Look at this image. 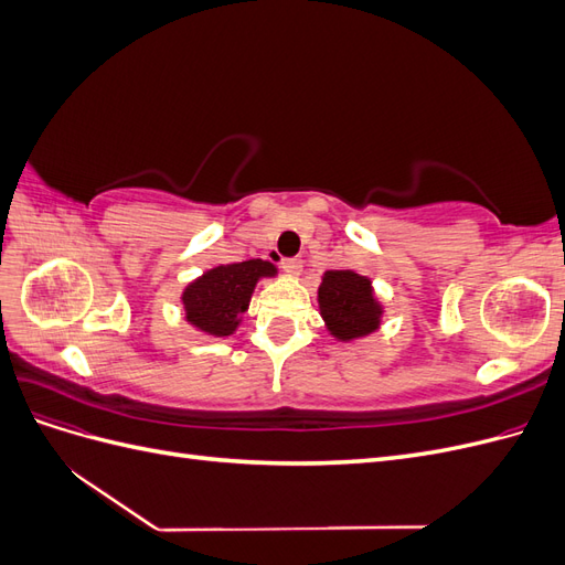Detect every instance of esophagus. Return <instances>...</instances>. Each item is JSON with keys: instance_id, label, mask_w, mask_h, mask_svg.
Returning <instances> with one entry per match:
<instances>
[{"instance_id": "esophagus-1", "label": "esophagus", "mask_w": 565, "mask_h": 565, "mask_svg": "<svg viewBox=\"0 0 565 565\" xmlns=\"http://www.w3.org/2000/svg\"><path fill=\"white\" fill-rule=\"evenodd\" d=\"M301 259H297V256H289V259H282V270L289 273V276H295V273L301 270Z\"/></svg>"}]
</instances>
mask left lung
<instances>
[{
    "instance_id": "8db88e82",
    "label": "left lung",
    "mask_w": 565,
    "mask_h": 565,
    "mask_svg": "<svg viewBox=\"0 0 565 565\" xmlns=\"http://www.w3.org/2000/svg\"><path fill=\"white\" fill-rule=\"evenodd\" d=\"M320 316L337 339L365 337L380 328L382 306L370 280L353 270H328L318 287Z\"/></svg>"
}]
</instances>
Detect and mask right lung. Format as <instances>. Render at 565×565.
I'll use <instances>...</instances> for the list:
<instances>
[{"label":"right lung","mask_w":565,"mask_h":565,"mask_svg":"<svg viewBox=\"0 0 565 565\" xmlns=\"http://www.w3.org/2000/svg\"><path fill=\"white\" fill-rule=\"evenodd\" d=\"M268 276H276V266L264 259L224 264L207 270L183 289L185 320L214 337L233 334L247 311L254 285Z\"/></svg>","instance_id":"obj_1"}]
</instances>
